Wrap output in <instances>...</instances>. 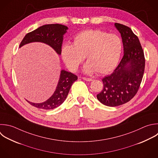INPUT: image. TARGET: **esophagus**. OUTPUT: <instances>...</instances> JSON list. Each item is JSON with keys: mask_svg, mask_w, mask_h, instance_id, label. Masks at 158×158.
I'll return each mask as SVG.
<instances>
[{"mask_svg": "<svg viewBox=\"0 0 158 158\" xmlns=\"http://www.w3.org/2000/svg\"><path fill=\"white\" fill-rule=\"evenodd\" d=\"M83 80H85V81H93V79H92V78H90L83 77Z\"/></svg>", "mask_w": 158, "mask_h": 158, "instance_id": "1", "label": "esophagus"}]
</instances>
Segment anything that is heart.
I'll return each mask as SVG.
<instances>
[{"label":"heart","mask_w":158,"mask_h":158,"mask_svg":"<svg viewBox=\"0 0 158 158\" xmlns=\"http://www.w3.org/2000/svg\"><path fill=\"white\" fill-rule=\"evenodd\" d=\"M122 51V41L115 34H107L98 30H91L78 34L73 44L64 45L62 59L71 71L77 70L85 57L88 63L85 71L106 74L117 64Z\"/></svg>","instance_id":"heart-1"}]
</instances>
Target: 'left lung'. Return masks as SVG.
Segmentation results:
<instances>
[{
    "instance_id": "1",
    "label": "left lung",
    "mask_w": 158,
    "mask_h": 158,
    "mask_svg": "<svg viewBox=\"0 0 158 158\" xmlns=\"http://www.w3.org/2000/svg\"><path fill=\"white\" fill-rule=\"evenodd\" d=\"M115 27L121 35L123 56L114 71L102 79L104 87L97 94L102 104L110 107L123 104L135 96L145 66L144 52L137 36L125 25L115 23Z\"/></svg>"
}]
</instances>
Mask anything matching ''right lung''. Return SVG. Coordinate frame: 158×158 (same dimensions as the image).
Listing matches in <instances>:
<instances>
[{
  "label": "right lung",
  "instance_id": "add662e5",
  "mask_svg": "<svg viewBox=\"0 0 158 158\" xmlns=\"http://www.w3.org/2000/svg\"><path fill=\"white\" fill-rule=\"evenodd\" d=\"M68 27L60 24L43 25L27 33L22 41L20 48L33 42H41L49 45L58 54H61L64 35ZM78 79L77 75L64 70H61L60 78L56 91L51 98L41 103H33L27 101L31 105L43 109H53L61 105L69 94L72 84Z\"/></svg>",
  "mask_w": 158,
  "mask_h": 158
}]
</instances>
